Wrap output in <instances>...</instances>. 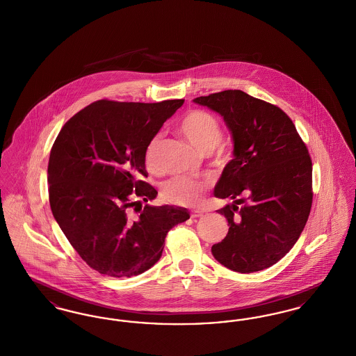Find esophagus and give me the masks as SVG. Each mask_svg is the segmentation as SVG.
Here are the masks:
<instances>
[{
	"mask_svg": "<svg viewBox=\"0 0 356 356\" xmlns=\"http://www.w3.org/2000/svg\"><path fill=\"white\" fill-rule=\"evenodd\" d=\"M203 215L204 213L202 212V211H192V212H191V218H192V219H196V218H202Z\"/></svg>",
	"mask_w": 356,
	"mask_h": 356,
	"instance_id": "1",
	"label": "esophagus"
}]
</instances>
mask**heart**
Listing matches in <instances>:
<instances>
[{
    "instance_id": "1",
    "label": "heart",
    "mask_w": 356,
    "mask_h": 356,
    "mask_svg": "<svg viewBox=\"0 0 356 356\" xmlns=\"http://www.w3.org/2000/svg\"><path fill=\"white\" fill-rule=\"evenodd\" d=\"M180 134L199 152H212L220 143L221 129L219 121L211 113L195 109L184 116L179 125ZM160 136L151 140L145 151V165L149 170L157 168V153L160 148ZM207 186L200 181H193L186 177L170 179L161 188V196L165 202L176 205H196L203 199Z\"/></svg>"
}]
</instances>
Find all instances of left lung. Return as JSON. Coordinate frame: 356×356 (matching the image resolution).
Listing matches in <instances>:
<instances>
[{
  "instance_id": "8db88e82",
  "label": "left lung",
  "mask_w": 356,
  "mask_h": 356,
  "mask_svg": "<svg viewBox=\"0 0 356 356\" xmlns=\"http://www.w3.org/2000/svg\"><path fill=\"white\" fill-rule=\"evenodd\" d=\"M219 113L234 141L213 195L229 229L212 245L224 267L251 273L277 263L305 229L312 204V163L292 120L270 102L229 89L196 97Z\"/></svg>"
}]
</instances>
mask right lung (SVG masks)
<instances>
[{"label":"right lung","mask_w":356,"mask_h":356,"mask_svg":"<svg viewBox=\"0 0 356 356\" xmlns=\"http://www.w3.org/2000/svg\"><path fill=\"white\" fill-rule=\"evenodd\" d=\"M184 100L145 104L100 100L69 119L49 156L51 213L85 263L106 276L131 277L161 257L170 228L189 219L186 208L136 203L156 199L145 151ZM138 198V201L135 199Z\"/></svg>","instance_id":"1"}]
</instances>
